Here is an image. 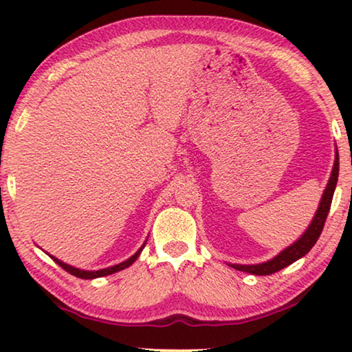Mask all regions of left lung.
<instances>
[{
    "label": "left lung",
    "mask_w": 352,
    "mask_h": 352,
    "mask_svg": "<svg viewBox=\"0 0 352 352\" xmlns=\"http://www.w3.org/2000/svg\"><path fill=\"white\" fill-rule=\"evenodd\" d=\"M338 171H340V158H338V151H336L333 170H331L329 184H327L324 195H322V200H320L319 208H317V213L306 232L302 234L295 243L283 250L282 253H278L276 258L271 259V261H266L261 264H252V266H242V264H230V266H232L234 269H237V271L254 274V276H271V274L280 271V269L287 267V266H290V264L295 263L296 259H300L305 256V254L309 253V250L314 247L317 239L320 237L322 229H324L327 214H329V211H330L331 199H333L336 181H338Z\"/></svg>",
    "instance_id": "1"
}]
</instances>
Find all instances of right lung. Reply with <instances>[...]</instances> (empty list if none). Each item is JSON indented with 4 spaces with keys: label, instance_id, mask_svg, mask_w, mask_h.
I'll list each match as a JSON object with an SVG mask.
<instances>
[{
    "label": "right lung",
    "instance_id": "1",
    "mask_svg": "<svg viewBox=\"0 0 352 352\" xmlns=\"http://www.w3.org/2000/svg\"><path fill=\"white\" fill-rule=\"evenodd\" d=\"M142 248H144V245H142L141 248L138 250L136 253L133 254L131 258L126 259V261L120 263V264H117V266H112V267H107V269H100V271H83V269H76V267H74V266H69V264L62 263L60 259H57V258H54V256H51V258L54 259V261H56L57 264H59V266H60L62 269H64V271L72 274V276H75V277H78V278H96V277L110 276V274H115V272H118V271H123V269H126L128 266H131V264L138 259L139 254H141Z\"/></svg>",
    "mask_w": 352,
    "mask_h": 352
}]
</instances>
